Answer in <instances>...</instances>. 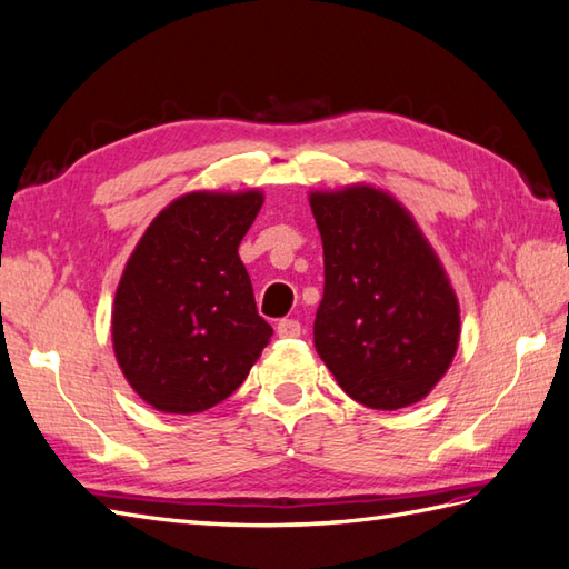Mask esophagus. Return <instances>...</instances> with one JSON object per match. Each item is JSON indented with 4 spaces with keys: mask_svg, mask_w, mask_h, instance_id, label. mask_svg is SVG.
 Segmentation results:
<instances>
[{
    "mask_svg": "<svg viewBox=\"0 0 569 569\" xmlns=\"http://www.w3.org/2000/svg\"><path fill=\"white\" fill-rule=\"evenodd\" d=\"M276 332H278V337H300V332H303V328H300V322L298 320H293V318H286V320H281L276 325Z\"/></svg>",
    "mask_w": 569,
    "mask_h": 569,
    "instance_id": "esophagus-1",
    "label": "esophagus"
}]
</instances>
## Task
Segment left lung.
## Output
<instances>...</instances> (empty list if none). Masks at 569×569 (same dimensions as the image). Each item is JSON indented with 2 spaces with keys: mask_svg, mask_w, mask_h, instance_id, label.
I'll return each instance as SVG.
<instances>
[{
  "mask_svg": "<svg viewBox=\"0 0 569 569\" xmlns=\"http://www.w3.org/2000/svg\"><path fill=\"white\" fill-rule=\"evenodd\" d=\"M325 291L316 349L347 396L377 410L426 398L450 369L459 306L416 220L373 186L310 192Z\"/></svg>",
  "mask_w": 569,
  "mask_h": 569,
  "instance_id": "8db88e82",
  "label": "left lung"
}]
</instances>
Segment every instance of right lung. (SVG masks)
<instances>
[{"mask_svg":"<svg viewBox=\"0 0 569 569\" xmlns=\"http://www.w3.org/2000/svg\"><path fill=\"white\" fill-rule=\"evenodd\" d=\"M259 190L180 196L153 217L112 310L117 365L161 413H200L232 396L271 340L239 259Z\"/></svg>","mask_w":569,"mask_h":569,"instance_id":"add662e5","label":"right lung"}]
</instances>
